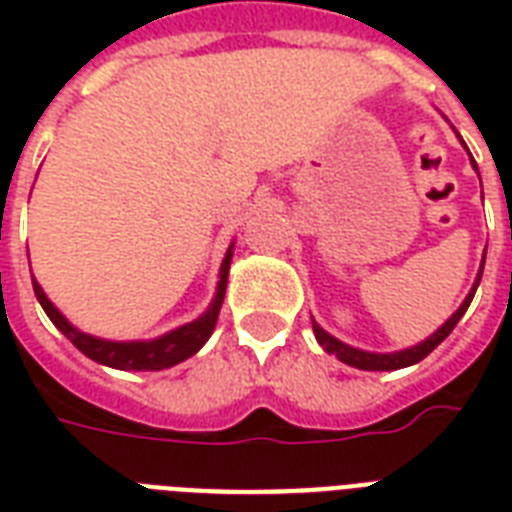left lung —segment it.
<instances>
[{"instance_id":"1","label":"left lung","mask_w":512,"mask_h":512,"mask_svg":"<svg viewBox=\"0 0 512 512\" xmlns=\"http://www.w3.org/2000/svg\"><path fill=\"white\" fill-rule=\"evenodd\" d=\"M473 167H476V162H473ZM476 170H478V167H476ZM481 273H484V265H481ZM481 273H478V279H476V284H473V289H470V295L465 297V303L457 308V313H452V319L446 321L441 329H436V332H433L428 340L420 342V345H414V348L398 350V353H366V350L350 348V345H345V342L335 340V337L327 335V332H324V329H321L319 324L313 321V332H316V340H319L321 345L329 350V353H335L342 364L356 366V369H366V372H390V369H404V366L417 364V361H422V358L428 356L430 350H436L438 345H441V342L449 337V332L457 327V321L465 316L470 300H473V295H476L478 281H481Z\"/></svg>"}]
</instances>
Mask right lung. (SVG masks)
Segmentation results:
<instances>
[{
  "mask_svg": "<svg viewBox=\"0 0 512 512\" xmlns=\"http://www.w3.org/2000/svg\"><path fill=\"white\" fill-rule=\"evenodd\" d=\"M228 265H231V249L223 260V268H220V284H217V295L209 305V311L204 316H199L191 324L175 329L170 335L159 337V340L151 342H108L98 340V337H90L74 329L68 324L55 305L47 300V295L42 292V287L34 281L36 300L42 303L44 313L50 316V321L55 327L74 342L76 348L82 350L84 356H90L92 361L98 364L114 366V369H127V372H159V369H167V366H175L180 361H185L188 356H193L196 350L209 340L212 329L217 324V313H220V305H223L225 297V284H228Z\"/></svg>",
  "mask_w": 512,
  "mask_h": 512,
  "instance_id": "obj_1",
  "label": "right lung"
}]
</instances>
